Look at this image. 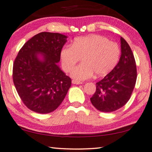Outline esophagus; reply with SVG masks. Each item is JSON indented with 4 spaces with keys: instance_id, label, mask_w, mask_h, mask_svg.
<instances>
[{
    "instance_id": "34e87169",
    "label": "esophagus",
    "mask_w": 152,
    "mask_h": 152,
    "mask_svg": "<svg viewBox=\"0 0 152 152\" xmlns=\"http://www.w3.org/2000/svg\"><path fill=\"white\" fill-rule=\"evenodd\" d=\"M72 83H73V84H75V85H81V84H82V82H80V81H77L76 80H73L72 81Z\"/></svg>"
}]
</instances>
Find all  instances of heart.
Instances as JSON below:
<instances>
[{"mask_svg": "<svg viewBox=\"0 0 152 152\" xmlns=\"http://www.w3.org/2000/svg\"><path fill=\"white\" fill-rule=\"evenodd\" d=\"M121 50L116 42L98 34L78 37L72 46H65L61 51L62 66L69 72L82 58L83 63L71 72L76 80H87L95 73L103 76L112 72L118 63Z\"/></svg>", "mask_w": 152, "mask_h": 152, "instance_id": "b5f03b06", "label": "heart"}]
</instances>
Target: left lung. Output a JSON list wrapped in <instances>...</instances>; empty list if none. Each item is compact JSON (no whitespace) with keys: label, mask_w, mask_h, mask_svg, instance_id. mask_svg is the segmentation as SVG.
Here are the masks:
<instances>
[{"label":"left lung","mask_w":152,"mask_h":152,"mask_svg":"<svg viewBox=\"0 0 152 152\" xmlns=\"http://www.w3.org/2000/svg\"><path fill=\"white\" fill-rule=\"evenodd\" d=\"M121 55L112 72L96 83V90L90 98L91 104L102 112H112L123 107L129 100L135 87L137 71L132 51L121 37Z\"/></svg>","instance_id":"1"}]
</instances>
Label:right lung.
Masks as SVG:
<instances>
[{
    "label": "right lung",
    "instance_id": "obj_1",
    "mask_svg": "<svg viewBox=\"0 0 152 152\" xmlns=\"http://www.w3.org/2000/svg\"><path fill=\"white\" fill-rule=\"evenodd\" d=\"M67 38L59 33H39L25 42L15 59V87L33 112L48 114L56 110L71 87V78L57 64Z\"/></svg>",
    "mask_w": 152,
    "mask_h": 152
}]
</instances>
